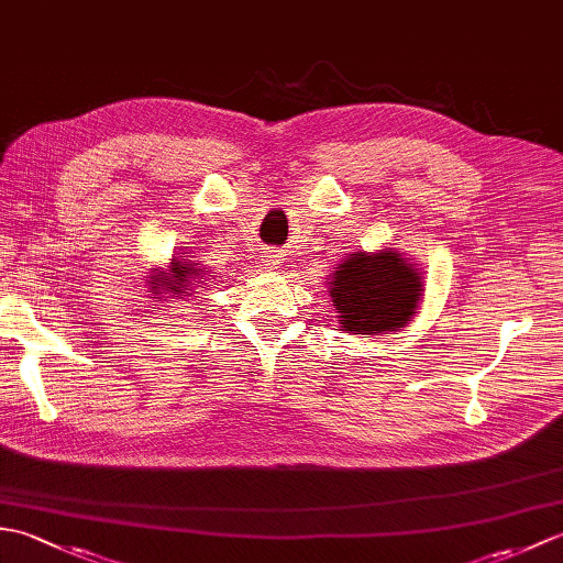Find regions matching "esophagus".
Listing matches in <instances>:
<instances>
[{"label": "esophagus", "mask_w": 563, "mask_h": 563, "mask_svg": "<svg viewBox=\"0 0 563 563\" xmlns=\"http://www.w3.org/2000/svg\"><path fill=\"white\" fill-rule=\"evenodd\" d=\"M280 263H283V256L278 254V251H268V254H266V266L268 268H278Z\"/></svg>", "instance_id": "1"}]
</instances>
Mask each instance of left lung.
Here are the masks:
<instances>
[{"instance_id":"1","label":"left lung","mask_w":563,"mask_h":563,"mask_svg":"<svg viewBox=\"0 0 563 563\" xmlns=\"http://www.w3.org/2000/svg\"><path fill=\"white\" fill-rule=\"evenodd\" d=\"M329 288L341 329L375 336L411 321L423 283L413 263L399 258L397 251H357L333 273Z\"/></svg>"}]
</instances>
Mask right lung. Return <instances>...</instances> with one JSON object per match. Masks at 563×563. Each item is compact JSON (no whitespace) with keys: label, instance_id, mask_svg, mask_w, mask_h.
Segmentation results:
<instances>
[{"label":"right lung","instance_id":"add662e5","mask_svg":"<svg viewBox=\"0 0 563 563\" xmlns=\"http://www.w3.org/2000/svg\"><path fill=\"white\" fill-rule=\"evenodd\" d=\"M172 263H174L172 273H164L162 278H154L150 290H154V295H159L162 290H166V292H174V297L186 292V290L196 292V288H200L198 278H202L200 268L194 266V263H190V261H174V258H172ZM200 283H202V280H200ZM159 284L163 285L162 289L158 288ZM157 300H162V297H157Z\"/></svg>","mask_w":563,"mask_h":563}]
</instances>
